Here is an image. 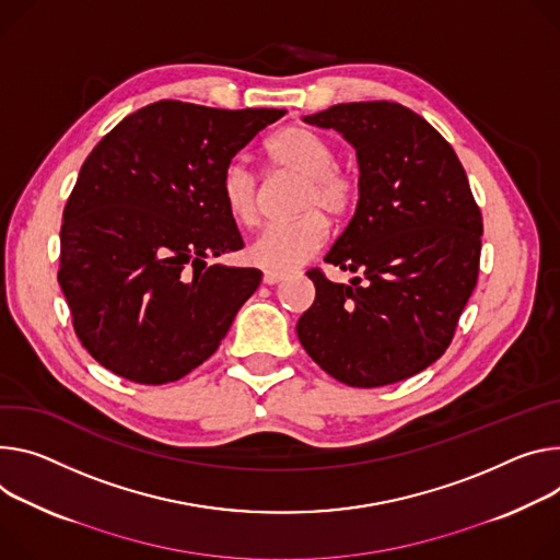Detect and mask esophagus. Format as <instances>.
<instances>
[{"mask_svg": "<svg viewBox=\"0 0 560 560\" xmlns=\"http://www.w3.org/2000/svg\"><path fill=\"white\" fill-rule=\"evenodd\" d=\"M283 279H285V275H281V272H266L264 275V283H268V285H275V283L283 281Z\"/></svg>", "mask_w": 560, "mask_h": 560, "instance_id": "obj_1", "label": "esophagus"}]
</instances>
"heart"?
Listing matches in <instances>:
<instances>
[{
    "label": "heart",
    "mask_w": 560,
    "mask_h": 560,
    "mask_svg": "<svg viewBox=\"0 0 560 560\" xmlns=\"http://www.w3.org/2000/svg\"><path fill=\"white\" fill-rule=\"evenodd\" d=\"M266 159L275 172L301 178L294 198L299 217L290 223L266 228L247 247V259L268 272H292L324 247L330 219L350 214L360 185L348 170L337 165L335 144L303 125L277 131L266 144ZM221 198L228 214L241 225H254L261 217V185L243 161H230L221 174Z\"/></svg>",
    "instance_id": "b5f03b06"
}]
</instances>
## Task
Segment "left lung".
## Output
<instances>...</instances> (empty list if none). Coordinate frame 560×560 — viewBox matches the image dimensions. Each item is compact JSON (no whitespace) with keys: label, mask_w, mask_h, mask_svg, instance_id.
<instances>
[{"label":"left lung","mask_w":560,"mask_h":560,"mask_svg":"<svg viewBox=\"0 0 560 560\" xmlns=\"http://www.w3.org/2000/svg\"><path fill=\"white\" fill-rule=\"evenodd\" d=\"M358 151L360 200L324 257L315 303L296 322L311 358L335 380L375 388L413 377L448 348L478 281L482 217L453 147L397 103H346L303 118Z\"/></svg>","instance_id":"8db88e82"}]
</instances>
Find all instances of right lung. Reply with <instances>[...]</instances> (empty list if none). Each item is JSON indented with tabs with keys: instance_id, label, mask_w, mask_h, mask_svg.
<instances>
[{
	"instance_id": "right-lung-1",
	"label": "right lung",
	"mask_w": 560,
	"mask_h": 560,
	"mask_svg": "<svg viewBox=\"0 0 560 560\" xmlns=\"http://www.w3.org/2000/svg\"><path fill=\"white\" fill-rule=\"evenodd\" d=\"M283 114L161 100L93 147L65 208L58 281L100 366L159 386L217 352L261 283L257 268L206 264L243 247L221 174Z\"/></svg>"
}]
</instances>
